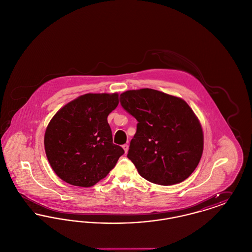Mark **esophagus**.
Masks as SVG:
<instances>
[{
    "mask_svg": "<svg viewBox=\"0 0 252 252\" xmlns=\"http://www.w3.org/2000/svg\"><path fill=\"white\" fill-rule=\"evenodd\" d=\"M123 148H124V150H125V153L126 154L127 151H128V144H124V145H123Z\"/></svg>",
    "mask_w": 252,
    "mask_h": 252,
    "instance_id": "34e87169",
    "label": "esophagus"
}]
</instances>
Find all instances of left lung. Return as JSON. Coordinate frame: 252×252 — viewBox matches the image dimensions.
Wrapping results in <instances>:
<instances>
[{"label":"left lung","instance_id":"1","mask_svg":"<svg viewBox=\"0 0 252 252\" xmlns=\"http://www.w3.org/2000/svg\"><path fill=\"white\" fill-rule=\"evenodd\" d=\"M122 107L138 121L127 158L145 180L173 185L191 176L203 152V131L181 98L152 89L126 91Z\"/></svg>","mask_w":252,"mask_h":252}]
</instances>
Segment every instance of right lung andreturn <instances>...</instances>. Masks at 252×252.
<instances>
[{"mask_svg": "<svg viewBox=\"0 0 252 252\" xmlns=\"http://www.w3.org/2000/svg\"><path fill=\"white\" fill-rule=\"evenodd\" d=\"M118 94H87L55 114L44 135L49 163L65 182L91 187L116 165L124 149L112 143L108 114Z\"/></svg>", "mask_w": 252, "mask_h": 252, "instance_id": "obj_1", "label": "right lung"}]
</instances>
